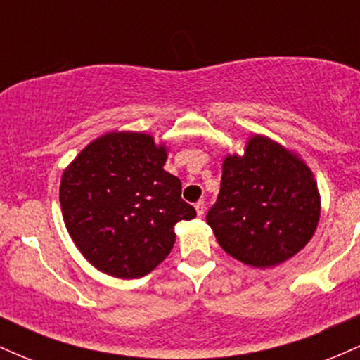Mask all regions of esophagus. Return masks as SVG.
<instances>
[{
  "instance_id": "esophagus-1",
  "label": "esophagus",
  "mask_w": 360,
  "mask_h": 360,
  "mask_svg": "<svg viewBox=\"0 0 360 360\" xmlns=\"http://www.w3.org/2000/svg\"><path fill=\"white\" fill-rule=\"evenodd\" d=\"M194 208H196L198 217H203V213H205V201H198V203L194 205Z\"/></svg>"
}]
</instances>
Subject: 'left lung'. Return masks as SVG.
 Here are the masks:
<instances>
[{
  "instance_id": "1",
  "label": "left lung",
  "mask_w": 360,
  "mask_h": 360,
  "mask_svg": "<svg viewBox=\"0 0 360 360\" xmlns=\"http://www.w3.org/2000/svg\"><path fill=\"white\" fill-rule=\"evenodd\" d=\"M217 203L206 214L217 242L250 267H274L311 240L321 200L300 154L252 134L243 154H226Z\"/></svg>"
}]
</instances>
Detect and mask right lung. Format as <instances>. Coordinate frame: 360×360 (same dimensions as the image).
Wrapping results in <instances>:
<instances>
[{"label":"right lung","mask_w":360,"mask_h":360,"mask_svg":"<svg viewBox=\"0 0 360 360\" xmlns=\"http://www.w3.org/2000/svg\"><path fill=\"white\" fill-rule=\"evenodd\" d=\"M169 148L143 131H108L74 157L60 177L62 218L93 267L118 279L148 274L176 242L174 226L196 210L164 171Z\"/></svg>","instance_id":"obj_1"}]
</instances>
